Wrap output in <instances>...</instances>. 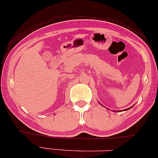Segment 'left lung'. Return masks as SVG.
Returning <instances> with one entry per match:
<instances>
[{"mask_svg":"<svg viewBox=\"0 0 158 158\" xmlns=\"http://www.w3.org/2000/svg\"><path fill=\"white\" fill-rule=\"evenodd\" d=\"M131 108V107H130ZM129 110V108H128V109H126V110Z\"/></svg>","mask_w":158,"mask_h":158,"instance_id":"8db88e82","label":"left lung"}]
</instances>
